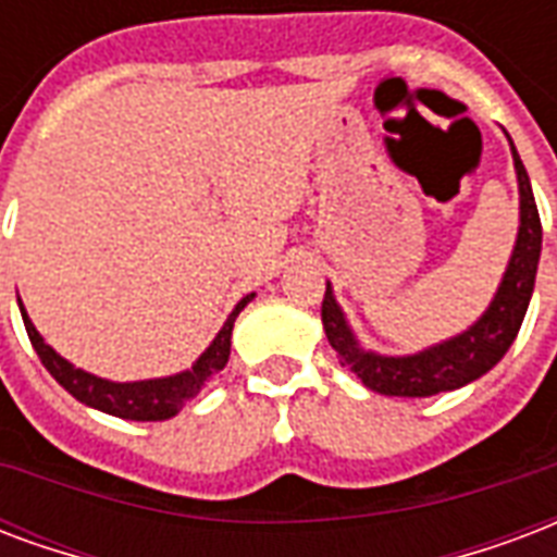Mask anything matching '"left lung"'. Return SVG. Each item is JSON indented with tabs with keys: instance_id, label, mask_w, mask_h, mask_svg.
<instances>
[{
	"instance_id": "left-lung-1",
	"label": "left lung",
	"mask_w": 557,
	"mask_h": 557,
	"mask_svg": "<svg viewBox=\"0 0 557 557\" xmlns=\"http://www.w3.org/2000/svg\"><path fill=\"white\" fill-rule=\"evenodd\" d=\"M511 140V137H508ZM513 173L520 190V228L513 240L511 258L502 273V282L493 294L484 313L461 334L449 341L425 346L413 355H382L367 349L352 332L346 313L334 299L332 284L325 282L323 299V329L343 367H349L363 387L382 396H434V393L458 391L463 384L482 379L511 349L513 337L520 332L522 317L529 311L534 294V275L541 263V216L534 205L532 182L522 166L520 154L513 149Z\"/></svg>"
}]
</instances>
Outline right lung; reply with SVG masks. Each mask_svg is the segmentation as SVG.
Masks as SVG:
<instances>
[{
  "instance_id": "right-lung-1",
  "label": "right lung",
  "mask_w": 557,
  "mask_h": 557,
  "mask_svg": "<svg viewBox=\"0 0 557 557\" xmlns=\"http://www.w3.org/2000/svg\"><path fill=\"white\" fill-rule=\"evenodd\" d=\"M252 299L255 294H249L234 305V311L228 313V320L223 323V329L216 332L211 346L196 358L190 370H182V373L173 375H161V379H144V382H111V379H102V375L87 373L82 367H75V363L66 361L64 355H58L55 349L44 341V334L37 332L35 323L28 320V311H25V305L20 302V296H16L20 313H23L25 332H28V341L35 346L37 358L44 361L49 375H52L70 396H75L78 403L87 405V408L111 413V417H120V420L137 422H158L175 417L184 405L194 399L196 393L202 391L205 382H211V379L223 370L225 363H228V355H232L234 320H237V313L244 311Z\"/></svg>"
}]
</instances>
